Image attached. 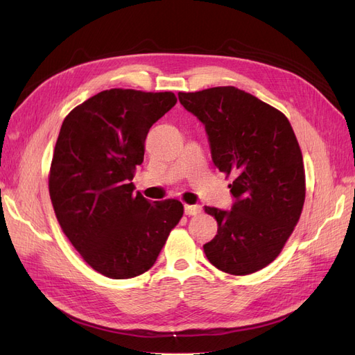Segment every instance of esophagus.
I'll return each instance as SVG.
<instances>
[{
	"instance_id": "esophagus-1",
	"label": "esophagus",
	"mask_w": 355,
	"mask_h": 355,
	"mask_svg": "<svg viewBox=\"0 0 355 355\" xmlns=\"http://www.w3.org/2000/svg\"><path fill=\"white\" fill-rule=\"evenodd\" d=\"M201 206L200 204H185V214H188V216H196V214H198L201 211Z\"/></svg>"
}]
</instances>
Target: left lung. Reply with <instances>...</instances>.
<instances>
[{
    "label": "left lung",
    "instance_id": "1",
    "mask_svg": "<svg viewBox=\"0 0 355 355\" xmlns=\"http://www.w3.org/2000/svg\"><path fill=\"white\" fill-rule=\"evenodd\" d=\"M206 128L211 159L234 173L231 210L206 207L218 234L202 245L211 265L232 275L262 270L280 254L302 213V153L288 120L237 87L179 93Z\"/></svg>",
    "mask_w": 355,
    "mask_h": 355
}]
</instances>
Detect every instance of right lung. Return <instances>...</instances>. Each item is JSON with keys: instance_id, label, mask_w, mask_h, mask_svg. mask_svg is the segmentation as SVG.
Here are the masks:
<instances>
[{"instance_id": "right-lung-1", "label": "right lung", "mask_w": 355, "mask_h": 355, "mask_svg": "<svg viewBox=\"0 0 355 355\" xmlns=\"http://www.w3.org/2000/svg\"><path fill=\"white\" fill-rule=\"evenodd\" d=\"M171 92L103 90L62 123L49 191L56 218L83 259L114 280L144 274L184 214L178 200L135 194L149 128L176 105Z\"/></svg>"}]
</instances>
